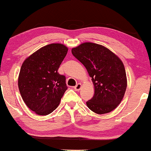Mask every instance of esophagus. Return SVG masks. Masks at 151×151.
Wrapping results in <instances>:
<instances>
[{
	"mask_svg": "<svg viewBox=\"0 0 151 151\" xmlns=\"http://www.w3.org/2000/svg\"><path fill=\"white\" fill-rule=\"evenodd\" d=\"M81 87H82V85L81 83H78V84L76 85L75 87H74V89H75L76 91H79L80 90H81Z\"/></svg>",
	"mask_w": 151,
	"mask_h": 151,
	"instance_id": "34e87169",
	"label": "esophagus"
}]
</instances>
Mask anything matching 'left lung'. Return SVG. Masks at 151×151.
<instances>
[{"instance_id": "obj_1", "label": "left lung", "mask_w": 151, "mask_h": 151, "mask_svg": "<svg viewBox=\"0 0 151 151\" xmlns=\"http://www.w3.org/2000/svg\"><path fill=\"white\" fill-rule=\"evenodd\" d=\"M71 52L92 78L94 94L86 102L87 107L97 114L113 111L122 101L127 85L121 59L107 47L92 42L82 43Z\"/></svg>"}]
</instances>
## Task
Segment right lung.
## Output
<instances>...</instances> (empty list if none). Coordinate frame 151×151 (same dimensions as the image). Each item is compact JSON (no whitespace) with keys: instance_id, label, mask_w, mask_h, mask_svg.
<instances>
[{"instance_id":"add662e5","label":"right lung","mask_w":151,"mask_h":151,"mask_svg":"<svg viewBox=\"0 0 151 151\" xmlns=\"http://www.w3.org/2000/svg\"><path fill=\"white\" fill-rule=\"evenodd\" d=\"M68 50L61 43L47 45L28 57L22 65L19 90L26 105L36 114L53 112L68 88L65 76L57 72Z\"/></svg>"}]
</instances>
